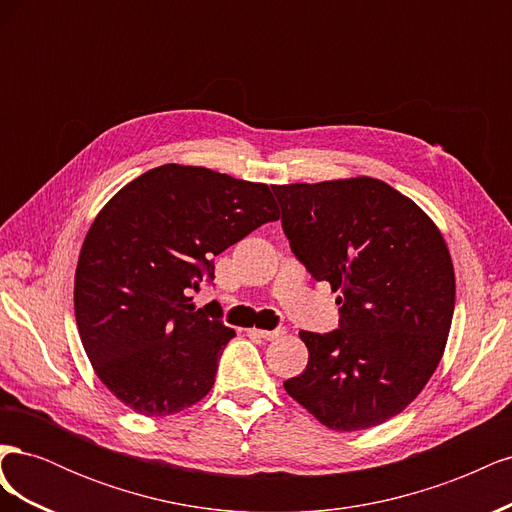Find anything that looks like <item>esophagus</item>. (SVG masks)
<instances>
[{
    "mask_svg": "<svg viewBox=\"0 0 512 512\" xmlns=\"http://www.w3.org/2000/svg\"><path fill=\"white\" fill-rule=\"evenodd\" d=\"M252 333H254V335H258V337H262V339H277V337H282L286 331H284V329H275V331H265V329H252Z\"/></svg>",
    "mask_w": 512,
    "mask_h": 512,
    "instance_id": "1",
    "label": "esophagus"
}]
</instances>
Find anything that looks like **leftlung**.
I'll list each match as a JSON object with an SVG mask.
<instances>
[{
	"instance_id": "1",
	"label": "left lung",
	"mask_w": 512,
	"mask_h": 512,
	"mask_svg": "<svg viewBox=\"0 0 512 512\" xmlns=\"http://www.w3.org/2000/svg\"><path fill=\"white\" fill-rule=\"evenodd\" d=\"M290 250L339 292V329L301 331L309 361L286 393L335 431L389 421L436 371L455 271L429 215L371 177L271 185Z\"/></svg>"
}]
</instances>
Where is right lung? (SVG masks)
Here are the masks:
<instances>
[{
    "mask_svg": "<svg viewBox=\"0 0 512 512\" xmlns=\"http://www.w3.org/2000/svg\"><path fill=\"white\" fill-rule=\"evenodd\" d=\"M277 218L269 185L203 166L151 168L108 200L74 275L76 327L108 391L145 416L211 391L235 331L188 294L213 280V256Z\"/></svg>",
    "mask_w": 512,
    "mask_h": 512,
    "instance_id": "1",
    "label": "right lung"
}]
</instances>
